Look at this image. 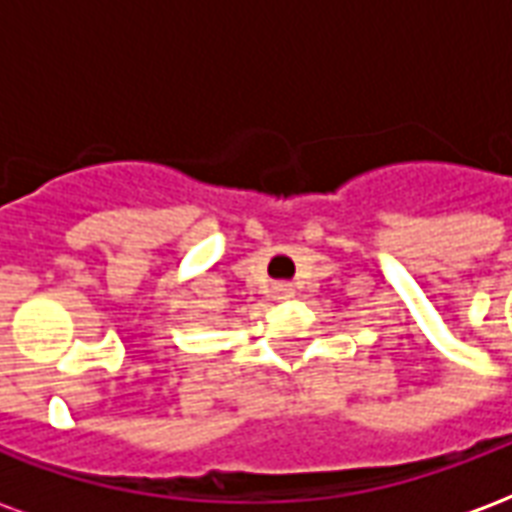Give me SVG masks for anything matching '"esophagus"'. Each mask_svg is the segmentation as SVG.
<instances>
[{
  "label": "esophagus",
  "instance_id": "obj_1",
  "mask_svg": "<svg viewBox=\"0 0 512 512\" xmlns=\"http://www.w3.org/2000/svg\"><path fill=\"white\" fill-rule=\"evenodd\" d=\"M296 290H293V285H288V282H282V285H274V296L277 299H290Z\"/></svg>",
  "mask_w": 512,
  "mask_h": 512
}]
</instances>
